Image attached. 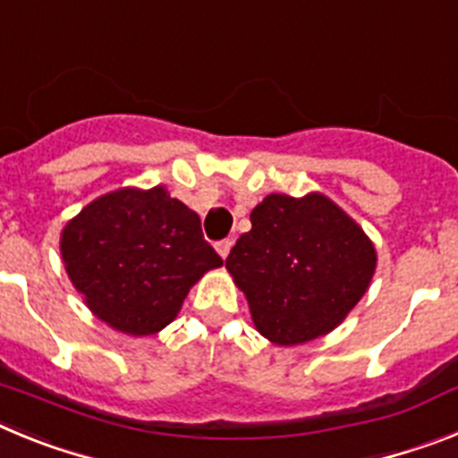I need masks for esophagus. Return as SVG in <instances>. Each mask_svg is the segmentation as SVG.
<instances>
[{"mask_svg": "<svg viewBox=\"0 0 458 458\" xmlns=\"http://www.w3.org/2000/svg\"><path fill=\"white\" fill-rule=\"evenodd\" d=\"M232 245H233L232 238H225V241H217V245H216L217 254H220L222 259H226V254L232 252Z\"/></svg>", "mask_w": 458, "mask_h": 458, "instance_id": "obj_1", "label": "esophagus"}]
</instances>
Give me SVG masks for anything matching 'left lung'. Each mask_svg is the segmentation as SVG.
Instances as JSON below:
<instances>
[{"label": "left lung", "mask_w": 458, "mask_h": 458, "mask_svg": "<svg viewBox=\"0 0 458 458\" xmlns=\"http://www.w3.org/2000/svg\"><path fill=\"white\" fill-rule=\"evenodd\" d=\"M252 229L226 257L257 330L282 346L305 344L346 318L365 295L376 250L365 232L323 194H268Z\"/></svg>", "instance_id": "1"}]
</instances>
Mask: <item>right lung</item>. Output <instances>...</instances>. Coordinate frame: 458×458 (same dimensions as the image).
Returning a JSON list of instances; mask_svg holds the SVG:
<instances>
[{
    "instance_id": "obj_1",
    "label": "right lung",
    "mask_w": 458,
    "mask_h": 458,
    "mask_svg": "<svg viewBox=\"0 0 458 458\" xmlns=\"http://www.w3.org/2000/svg\"><path fill=\"white\" fill-rule=\"evenodd\" d=\"M62 257L89 310L125 335L163 330L190 286L222 266L199 216L160 185L91 201L64 229Z\"/></svg>"
}]
</instances>
